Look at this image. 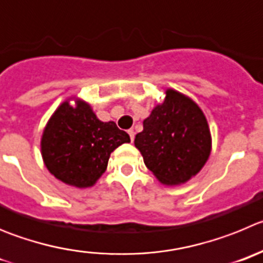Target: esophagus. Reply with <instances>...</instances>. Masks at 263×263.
<instances>
[{"mask_svg": "<svg viewBox=\"0 0 263 263\" xmlns=\"http://www.w3.org/2000/svg\"><path fill=\"white\" fill-rule=\"evenodd\" d=\"M128 134H129V137H131V141H134V139H135V131L134 129H128Z\"/></svg>", "mask_w": 263, "mask_h": 263, "instance_id": "obj_1", "label": "esophagus"}]
</instances>
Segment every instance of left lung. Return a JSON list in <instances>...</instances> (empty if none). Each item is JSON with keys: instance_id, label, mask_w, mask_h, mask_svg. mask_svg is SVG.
I'll return each mask as SVG.
<instances>
[{"instance_id": "obj_1", "label": "left lung", "mask_w": 263, "mask_h": 263, "mask_svg": "<svg viewBox=\"0 0 263 263\" xmlns=\"http://www.w3.org/2000/svg\"><path fill=\"white\" fill-rule=\"evenodd\" d=\"M135 146L144 164L164 184H181L199 172L211 153V134L194 101L169 89L143 122Z\"/></svg>"}]
</instances>
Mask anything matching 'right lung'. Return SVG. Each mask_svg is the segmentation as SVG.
Listing matches in <instances>:
<instances>
[{
    "instance_id": "right-lung-1",
    "label": "right lung",
    "mask_w": 263,
    "mask_h": 263,
    "mask_svg": "<svg viewBox=\"0 0 263 263\" xmlns=\"http://www.w3.org/2000/svg\"><path fill=\"white\" fill-rule=\"evenodd\" d=\"M114 122H101L84 101H68L52 115L42 137V156L51 174L74 187H90L107 167L114 149L129 143Z\"/></svg>"
}]
</instances>
